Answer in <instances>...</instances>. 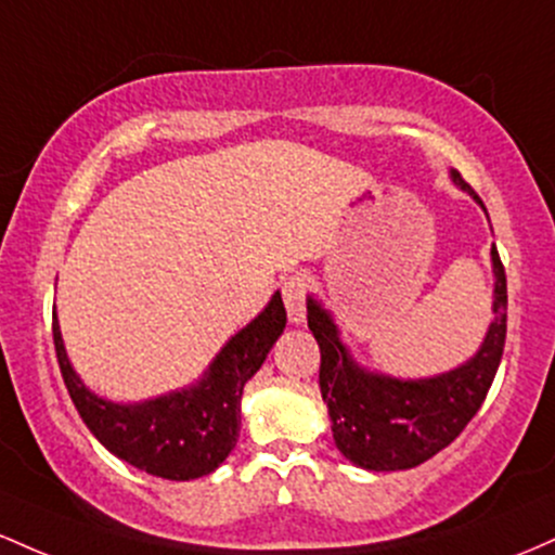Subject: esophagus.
<instances>
[{
	"label": "esophagus",
	"instance_id": "34e87169",
	"mask_svg": "<svg viewBox=\"0 0 555 555\" xmlns=\"http://www.w3.org/2000/svg\"><path fill=\"white\" fill-rule=\"evenodd\" d=\"M283 301L288 309V320L294 325H301L307 317V278L301 272H294L283 280Z\"/></svg>",
	"mask_w": 555,
	"mask_h": 555
}]
</instances>
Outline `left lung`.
I'll return each mask as SVG.
<instances>
[{"instance_id": "1", "label": "left lung", "mask_w": 555, "mask_h": 555, "mask_svg": "<svg viewBox=\"0 0 555 555\" xmlns=\"http://www.w3.org/2000/svg\"><path fill=\"white\" fill-rule=\"evenodd\" d=\"M451 180L485 209L472 185L451 170ZM493 322L482 346L456 370L422 379L366 372L340 340L333 314L307 298L309 330L320 344V390L327 403L338 451L361 469L396 472L420 466L462 435L479 412L506 346V270L495 246Z\"/></svg>"}]
</instances>
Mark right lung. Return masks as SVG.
<instances>
[{"label":"right lung","mask_w":555,"mask_h":555,"mask_svg":"<svg viewBox=\"0 0 555 555\" xmlns=\"http://www.w3.org/2000/svg\"><path fill=\"white\" fill-rule=\"evenodd\" d=\"M283 330L285 307L275 294L257 320L222 346L196 385L152 401L112 403L80 383L65 353L57 314L52 325L62 379L93 438L135 469L176 482L215 472L238 443L244 385Z\"/></svg>","instance_id":"add662e5"}]
</instances>
